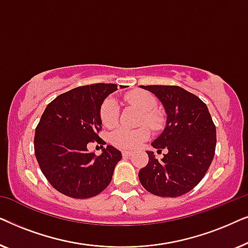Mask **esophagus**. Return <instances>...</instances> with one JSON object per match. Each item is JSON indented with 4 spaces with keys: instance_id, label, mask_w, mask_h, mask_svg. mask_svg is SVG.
Listing matches in <instances>:
<instances>
[{
    "instance_id": "obj_1",
    "label": "esophagus",
    "mask_w": 248,
    "mask_h": 248,
    "mask_svg": "<svg viewBox=\"0 0 248 248\" xmlns=\"http://www.w3.org/2000/svg\"><path fill=\"white\" fill-rule=\"evenodd\" d=\"M122 155H123V157H131L132 152L131 151H122Z\"/></svg>"
}]
</instances>
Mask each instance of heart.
I'll use <instances>...</instances> for the list:
<instances>
[{
	"label": "heart",
	"instance_id": "b5f03b06",
	"mask_svg": "<svg viewBox=\"0 0 248 248\" xmlns=\"http://www.w3.org/2000/svg\"><path fill=\"white\" fill-rule=\"evenodd\" d=\"M125 100L128 104L134 105L143 111L141 117V124H147L151 130L155 132L162 130L165 125V116L161 111L155 109L158 101L154 94L148 91L138 90L125 94ZM100 121L104 126L113 127L118 120V105L114 98H107L100 106ZM150 137V130L147 126L139 128L118 127L110 133V142L117 148L132 149L138 148L142 142Z\"/></svg>",
	"mask_w": 248,
	"mask_h": 248
}]
</instances>
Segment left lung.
I'll return each instance as SVG.
<instances>
[{"label": "left lung", "instance_id": "obj_1", "mask_svg": "<svg viewBox=\"0 0 248 248\" xmlns=\"http://www.w3.org/2000/svg\"><path fill=\"white\" fill-rule=\"evenodd\" d=\"M164 105L167 124L154 148L167 149L161 160L147 152L149 162L139 171L142 186L151 194L176 198L195 187L215 157L217 133L208 107L194 93L178 86H141Z\"/></svg>", "mask_w": 248, "mask_h": 248}]
</instances>
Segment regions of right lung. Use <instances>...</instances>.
<instances>
[{"instance_id":"1","label":"right lung","mask_w":248,"mask_h":248,"mask_svg":"<svg viewBox=\"0 0 248 248\" xmlns=\"http://www.w3.org/2000/svg\"><path fill=\"white\" fill-rule=\"evenodd\" d=\"M116 89L113 83L74 88L57 96L44 110L36 127L35 155L44 176L62 194L88 199L109 185L121 151L107 145L97 155L88 151L87 144L106 143L99 137L100 106Z\"/></svg>"}]
</instances>
